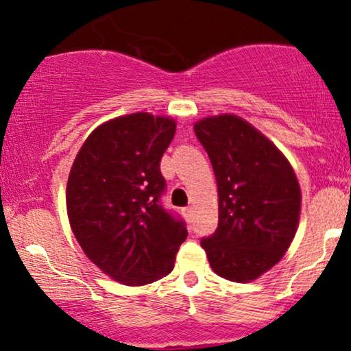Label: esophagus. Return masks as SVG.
Instances as JSON below:
<instances>
[{
  "label": "esophagus",
  "instance_id": "obj_1",
  "mask_svg": "<svg viewBox=\"0 0 351 351\" xmlns=\"http://www.w3.org/2000/svg\"><path fill=\"white\" fill-rule=\"evenodd\" d=\"M182 214H184V217H186V219L191 217V215H192V207H191V206L184 207V208H182Z\"/></svg>",
  "mask_w": 351,
  "mask_h": 351
}]
</instances>
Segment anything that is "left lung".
<instances>
[{"instance_id": "8db88e82", "label": "left lung", "mask_w": 351, "mask_h": 351, "mask_svg": "<svg viewBox=\"0 0 351 351\" xmlns=\"http://www.w3.org/2000/svg\"><path fill=\"white\" fill-rule=\"evenodd\" d=\"M219 189V226L200 240L212 270L250 282L270 270L292 243L300 217V186L285 156L232 114L194 125Z\"/></svg>"}]
</instances>
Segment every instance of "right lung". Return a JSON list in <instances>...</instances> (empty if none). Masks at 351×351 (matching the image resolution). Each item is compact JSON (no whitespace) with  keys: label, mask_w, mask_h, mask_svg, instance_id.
Instances as JSON below:
<instances>
[{"label":"right lung","mask_w":351,"mask_h":351,"mask_svg":"<svg viewBox=\"0 0 351 351\" xmlns=\"http://www.w3.org/2000/svg\"><path fill=\"white\" fill-rule=\"evenodd\" d=\"M176 121L149 112L116 117L90 132L71 167L66 206L89 261L125 285H145L174 269L186 222L160 202V159Z\"/></svg>","instance_id":"obj_1"}]
</instances>
